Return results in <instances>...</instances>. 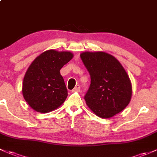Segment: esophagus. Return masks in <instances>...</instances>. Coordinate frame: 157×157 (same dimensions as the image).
Returning a JSON list of instances; mask_svg holds the SVG:
<instances>
[{
  "mask_svg": "<svg viewBox=\"0 0 157 157\" xmlns=\"http://www.w3.org/2000/svg\"><path fill=\"white\" fill-rule=\"evenodd\" d=\"M80 85H77L72 90V92H80Z\"/></svg>",
  "mask_w": 157,
  "mask_h": 157,
  "instance_id": "esophagus-1",
  "label": "esophagus"
}]
</instances>
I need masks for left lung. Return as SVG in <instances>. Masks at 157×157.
<instances>
[{
	"label": "left lung",
	"instance_id": "left-lung-1",
	"mask_svg": "<svg viewBox=\"0 0 157 157\" xmlns=\"http://www.w3.org/2000/svg\"><path fill=\"white\" fill-rule=\"evenodd\" d=\"M80 58L91 78L84 96L89 108L105 119L124 110L131 100L132 86L117 59L104 52H85Z\"/></svg>",
	"mask_w": 157,
	"mask_h": 157
}]
</instances>
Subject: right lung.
Returning <instances> with one entry per match:
<instances>
[{
	"mask_svg": "<svg viewBox=\"0 0 157 157\" xmlns=\"http://www.w3.org/2000/svg\"><path fill=\"white\" fill-rule=\"evenodd\" d=\"M72 58L70 52L50 49L34 59L22 84L23 96L31 108L40 113H48L63 104L67 90L60 70Z\"/></svg>",
	"mask_w": 157,
	"mask_h": 157,
	"instance_id": "obj_1",
	"label": "right lung"
}]
</instances>
